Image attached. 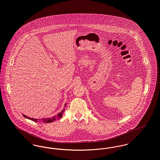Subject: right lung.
Here are the masks:
<instances>
[{
  "label": "right lung",
  "instance_id": "1",
  "mask_svg": "<svg viewBox=\"0 0 160 160\" xmlns=\"http://www.w3.org/2000/svg\"><path fill=\"white\" fill-rule=\"evenodd\" d=\"M66 105H67V104H65V107H66ZM64 111H65V109L62 110L61 111V112L59 113L58 114L56 115V116H54L52 118H42V119H35V118H29V117H28V116H26L24 114H23V115L24 118H26L27 119H29L32 120L33 121H35V122H42V123H50V122H53V121H55L60 119L61 117L62 116V114L63 113Z\"/></svg>",
  "mask_w": 160,
  "mask_h": 160
}]
</instances>
